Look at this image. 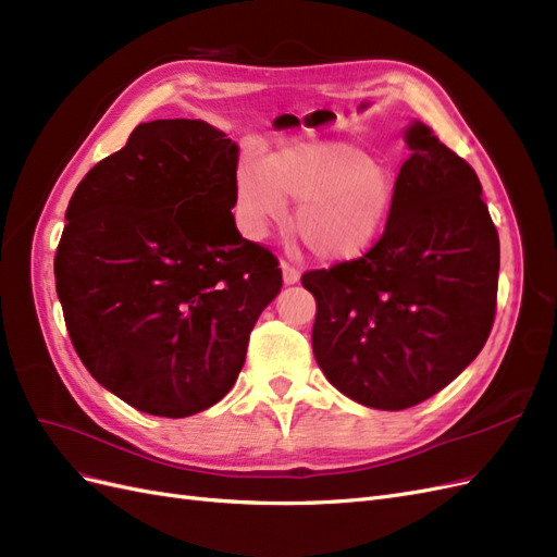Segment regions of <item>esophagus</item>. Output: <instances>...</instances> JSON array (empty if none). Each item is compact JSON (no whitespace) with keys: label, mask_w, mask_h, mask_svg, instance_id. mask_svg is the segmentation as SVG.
<instances>
[{"label":"esophagus","mask_w":557,"mask_h":557,"mask_svg":"<svg viewBox=\"0 0 557 557\" xmlns=\"http://www.w3.org/2000/svg\"><path fill=\"white\" fill-rule=\"evenodd\" d=\"M281 272H283V283L285 285H293V283L299 281V269L288 260L281 262Z\"/></svg>","instance_id":"esophagus-1"}]
</instances>
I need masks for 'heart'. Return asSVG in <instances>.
<instances>
[{
  "instance_id": "b5f03b06",
  "label": "heart",
  "mask_w": 557,
  "mask_h": 557,
  "mask_svg": "<svg viewBox=\"0 0 557 557\" xmlns=\"http://www.w3.org/2000/svg\"><path fill=\"white\" fill-rule=\"evenodd\" d=\"M297 205L295 230L315 258H360L381 237L395 205V174L348 141H297L262 162L248 160L237 176V215L246 234L285 221Z\"/></svg>"
}]
</instances>
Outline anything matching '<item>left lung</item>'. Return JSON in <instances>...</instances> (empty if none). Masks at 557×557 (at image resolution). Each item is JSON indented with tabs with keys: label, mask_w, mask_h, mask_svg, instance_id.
I'll return each instance as SVG.
<instances>
[{
	"label": "left lung",
	"mask_w": 557,
	"mask_h": 557,
	"mask_svg": "<svg viewBox=\"0 0 557 557\" xmlns=\"http://www.w3.org/2000/svg\"><path fill=\"white\" fill-rule=\"evenodd\" d=\"M395 205L362 258L311 269L313 356L364 407L399 411L446 387L491 336L499 237L471 164L416 123Z\"/></svg>",
	"instance_id": "1"
}]
</instances>
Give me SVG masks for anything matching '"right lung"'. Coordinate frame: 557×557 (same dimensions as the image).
<instances>
[{"mask_svg":"<svg viewBox=\"0 0 557 557\" xmlns=\"http://www.w3.org/2000/svg\"><path fill=\"white\" fill-rule=\"evenodd\" d=\"M239 148L201 123H144L66 207L55 288L81 362L129 407L183 418L237 381L283 276L234 225Z\"/></svg>","mask_w":557,"mask_h":557,"instance_id":"right-lung-1","label":"right lung"}]
</instances>
